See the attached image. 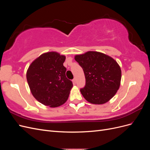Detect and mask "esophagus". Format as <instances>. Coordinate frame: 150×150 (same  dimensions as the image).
I'll return each mask as SVG.
<instances>
[{
  "instance_id": "esophagus-1",
  "label": "esophagus",
  "mask_w": 150,
  "mask_h": 150,
  "mask_svg": "<svg viewBox=\"0 0 150 150\" xmlns=\"http://www.w3.org/2000/svg\"><path fill=\"white\" fill-rule=\"evenodd\" d=\"M72 81H73L74 84H76V78H74L73 79V80H72Z\"/></svg>"
}]
</instances>
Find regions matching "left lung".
<instances>
[{
	"instance_id": "1",
	"label": "left lung",
	"mask_w": 150,
	"mask_h": 150,
	"mask_svg": "<svg viewBox=\"0 0 150 150\" xmlns=\"http://www.w3.org/2000/svg\"><path fill=\"white\" fill-rule=\"evenodd\" d=\"M83 68L86 85L80 91L86 101L95 104L107 103L118 90L121 70L117 62L105 54L88 51L75 56Z\"/></svg>"
}]
</instances>
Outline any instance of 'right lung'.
<instances>
[{"instance_id": "add662e5", "label": "right lung", "mask_w": 150, "mask_h": 150, "mask_svg": "<svg viewBox=\"0 0 150 150\" xmlns=\"http://www.w3.org/2000/svg\"><path fill=\"white\" fill-rule=\"evenodd\" d=\"M66 56L56 52L41 54L27 71V81L33 96L45 106L58 107L64 104L72 88L63 66Z\"/></svg>"}]
</instances>
